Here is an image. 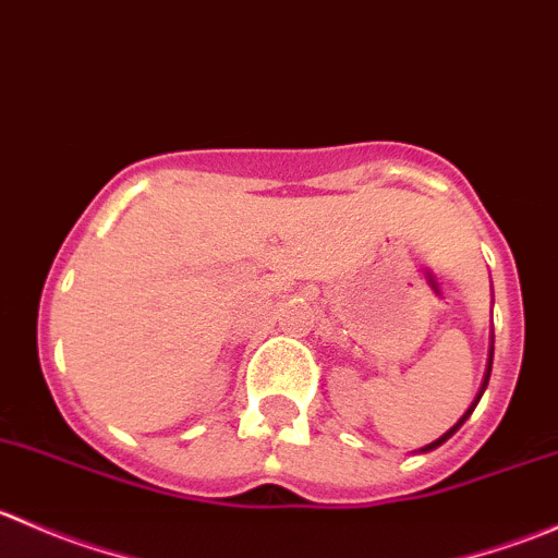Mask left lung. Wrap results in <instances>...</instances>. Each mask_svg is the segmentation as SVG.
I'll use <instances>...</instances> for the list:
<instances>
[{
    "mask_svg": "<svg viewBox=\"0 0 558 558\" xmlns=\"http://www.w3.org/2000/svg\"><path fill=\"white\" fill-rule=\"evenodd\" d=\"M492 359H494V348H492V353H488V367H486V378H483V386H481V391H477V397H475V402H472V408H470V410H466V413H464V415H461V418H459V421H456V424L451 426V429H448V432H446V435H442V437H437V440H435V442H429V446H424V448H421V453H426V451H435V448H437V446H442V442H446V440H448V437H451V435H456V432H459V426H461V424H464V421H466V418H470V415H472V410H475V404H477V402H481L483 391H486V386H488V378H492Z\"/></svg>",
    "mask_w": 558,
    "mask_h": 558,
    "instance_id": "left-lung-1",
    "label": "left lung"
}]
</instances>
